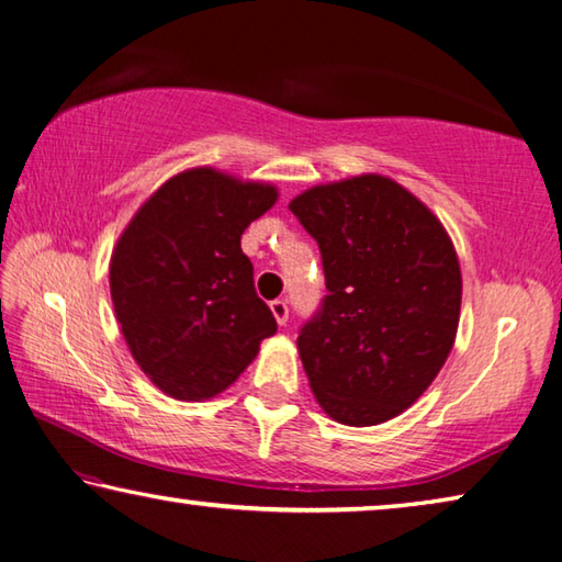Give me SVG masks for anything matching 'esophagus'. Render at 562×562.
Segmentation results:
<instances>
[{
	"instance_id": "esophagus-1",
	"label": "esophagus",
	"mask_w": 562,
	"mask_h": 562,
	"mask_svg": "<svg viewBox=\"0 0 562 562\" xmlns=\"http://www.w3.org/2000/svg\"><path fill=\"white\" fill-rule=\"evenodd\" d=\"M270 310H272L274 319H278V325H288V319H290L288 302H284V300H274V302H270Z\"/></svg>"
}]
</instances>
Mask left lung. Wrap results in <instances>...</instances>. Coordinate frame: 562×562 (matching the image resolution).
Returning <instances> with one entry per match:
<instances>
[{
    "label": "left lung",
    "mask_w": 562,
    "mask_h": 562,
    "mask_svg": "<svg viewBox=\"0 0 562 562\" xmlns=\"http://www.w3.org/2000/svg\"><path fill=\"white\" fill-rule=\"evenodd\" d=\"M290 211L319 245L329 292L297 337L312 394L339 424H384L431 386L453 347L456 247L429 207L379 173L304 190Z\"/></svg>",
    "instance_id": "8db88e82"
}]
</instances>
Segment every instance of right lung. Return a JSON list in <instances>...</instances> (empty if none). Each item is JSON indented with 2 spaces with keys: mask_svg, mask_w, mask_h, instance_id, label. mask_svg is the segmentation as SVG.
I'll list each match as a JSON object with an SVG mask.
<instances>
[{
  "mask_svg": "<svg viewBox=\"0 0 562 562\" xmlns=\"http://www.w3.org/2000/svg\"><path fill=\"white\" fill-rule=\"evenodd\" d=\"M278 188L211 166L168 178L113 247L109 284L123 339L150 382L180 402L225 392L278 331L240 247Z\"/></svg>",
  "mask_w": 562,
  "mask_h": 562,
  "instance_id": "obj_1",
  "label": "right lung"
}]
</instances>
